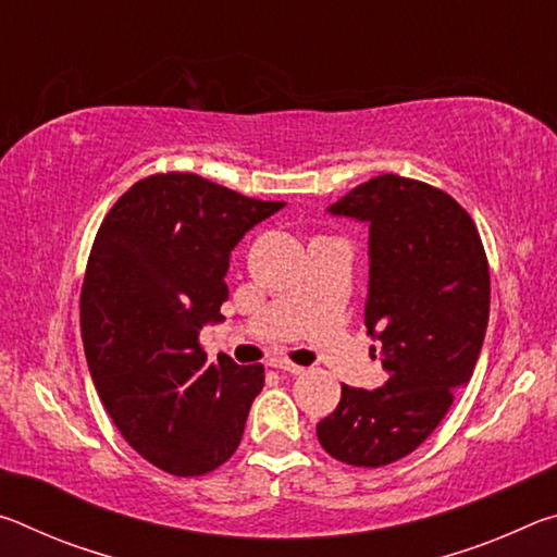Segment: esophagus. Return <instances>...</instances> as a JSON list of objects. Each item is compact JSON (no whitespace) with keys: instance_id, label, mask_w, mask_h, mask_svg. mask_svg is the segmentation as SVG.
<instances>
[{"instance_id":"34e87169","label":"esophagus","mask_w":557,"mask_h":557,"mask_svg":"<svg viewBox=\"0 0 557 557\" xmlns=\"http://www.w3.org/2000/svg\"><path fill=\"white\" fill-rule=\"evenodd\" d=\"M272 369H280V371H287V373H295V375L305 373V366L292 363V361H287V358H275V361H272Z\"/></svg>"}]
</instances>
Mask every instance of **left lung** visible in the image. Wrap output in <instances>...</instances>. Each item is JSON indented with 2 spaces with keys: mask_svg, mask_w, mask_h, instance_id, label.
<instances>
[{
  "mask_svg": "<svg viewBox=\"0 0 557 557\" xmlns=\"http://www.w3.org/2000/svg\"><path fill=\"white\" fill-rule=\"evenodd\" d=\"M329 211L369 223L366 326L381 342L388 379L373 391L342 385L317 437L344 465L375 469L418 449L474 373L488 324V262L471 215L418 178L373 176Z\"/></svg>",
  "mask_w": 557,
  "mask_h": 557,
  "instance_id": "8db88e82",
  "label": "left lung"
}]
</instances>
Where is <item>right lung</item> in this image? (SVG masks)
Instances as JSON below:
<instances>
[{
	"mask_svg": "<svg viewBox=\"0 0 557 557\" xmlns=\"http://www.w3.org/2000/svg\"><path fill=\"white\" fill-rule=\"evenodd\" d=\"M282 201L248 199L188 172L139 178L102 219L81 292L92 383L127 445L174 476H203L238 449L260 363L206 361L231 250Z\"/></svg>",
	"mask_w": 557,
	"mask_h": 557,
	"instance_id": "add662e5",
	"label": "right lung"
}]
</instances>
